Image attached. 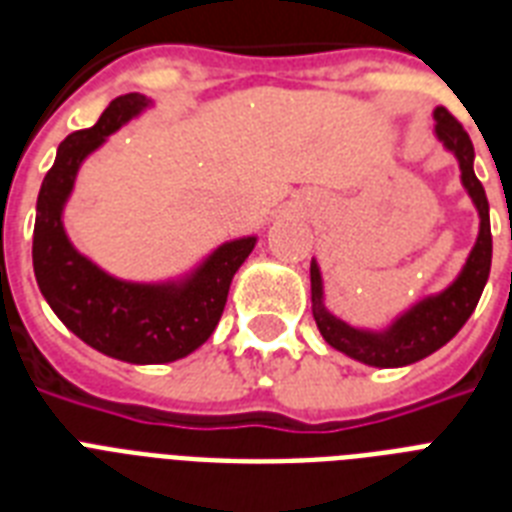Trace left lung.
<instances>
[{"label":"left lung","mask_w":512,"mask_h":512,"mask_svg":"<svg viewBox=\"0 0 512 512\" xmlns=\"http://www.w3.org/2000/svg\"><path fill=\"white\" fill-rule=\"evenodd\" d=\"M436 135L444 140V146L454 151L460 159L462 183L468 188L470 199L476 201L478 215H481V233L468 263L462 268L460 279L452 287L441 292L438 297H430L420 303L414 311L393 324L388 332L372 335L361 332L348 324L335 319L327 308L321 305V273L319 265L311 263V300H313V319L319 324V332L332 348L348 353L356 361H364L369 366H404L414 364L420 358L430 356L433 350L452 340L462 329V324L470 319V313L476 311L481 292L489 279L492 268V228H489V201L481 180L473 172V143L457 119H454L444 106L436 108Z\"/></svg>","instance_id":"obj_1"}]
</instances>
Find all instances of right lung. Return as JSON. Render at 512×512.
Segmentation results:
<instances>
[{"instance_id": "1", "label": "right lung", "mask_w": 512, "mask_h": 512, "mask_svg": "<svg viewBox=\"0 0 512 512\" xmlns=\"http://www.w3.org/2000/svg\"><path fill=\"white\" fill-rule=\"evenodd\" d=\"M146 106L148 100L138 92L122 95L111 100L98 124L71 132L60 143L36 199L34 273L55 316L90 348L130 364H167L188 356L215 332L233 273L249 257L255 239L223 244L180 287L119 281L68 244L60 212L74 188L79 164L106 135Z\"/></svg>"}]
</instances>
